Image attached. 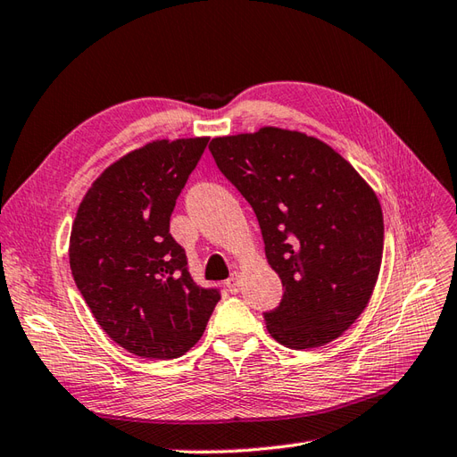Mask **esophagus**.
<instances>
[{
  "label": "esophagus",
  "instance_id": "34e87169",
  "mask_svg": "<svg viewBox=\"0 0 457 457\" xmlns=\"http://www.w3.org/2000/svg\"><path fill=\"white\" fill-rule=\"evenodd\" d=\"M226 286L231 294H237L239 292V272H233L231 277L226 280Z\"/></svg>",
  "mask_w": 457,
  "mask_h": 457
}]
</instances>
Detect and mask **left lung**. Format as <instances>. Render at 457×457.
<instances>
[{
    "mask_svg": "<svg viewBox=\"0 0 457 457\" xmlns=\"http://www.w3.org/2000/svg\"><path fill=\"white\" fill-rule=\"evenodd\" d=\"M218 169L259 220L282 300L269 333L294 350L335 341L364 312L384 253L379 200L317 137L280 129L214 137Z\"/></svg>",
    "mask_w": 457,
    "mask_h": 457,
    "instance_id": "left-lung-1",
    "label": "left lung"
}]
</instances>
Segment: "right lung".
Masks as SVG:
<instances>
[{
  "label": "right lung",
  "mask_w": 457,
  "mask_h": 457,
  "mask_svg": "<svg viewBox=\"0 0 457 457\" xmlns=\"http://www.w3.org/2000/svg\"><path fill=\"white\" fill-rule=\"evenodd\" d=\"M208 137L157 140L95 180L78 208L70 267L95 320L116 345L150 360L183 356L203 337L220 288L188 272L169 233L179 195Z\"/></svg>",
  "instance_id": "right-lung-1"
}]
</instances>
